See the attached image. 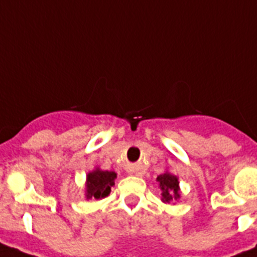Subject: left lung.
<instances>
[{"instance_id":"obj_1","label":"left lung","mask_w":257,"mask_h":257,"mask_svg":"<svg viewBox=\"0 0 257 257\" xmlns=\"http://www.w3.org/2000/svg\"><path fill=\"white\" fill-rule=\"evenodd\" d=\"M157 182L162 190V201L172 202L180 199V185H178L177 176L172 175L169 172H166L163 175L157 177Z\"/></svg>"}]
</instances>
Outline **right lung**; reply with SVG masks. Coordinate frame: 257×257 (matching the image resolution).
<instances>
[{
    "instance_id": "right-lung-1",
    "label": "right lung",
    "mask_w": 257,
    "mask_h": 257,
    "mask_svg": "<svg viewBox=\"0 0 257 257\" xmlns=\"http://www.w3.org/2000/svg\"><path fill=\"white\" fill-rule=\"evenodd\" d=\"M117 178V173L112 171H102L95 168L93 172L86 176V199L99 200L108 196L110 192V187L114 186V180Z\"/></svg>"
}]
</instances>
